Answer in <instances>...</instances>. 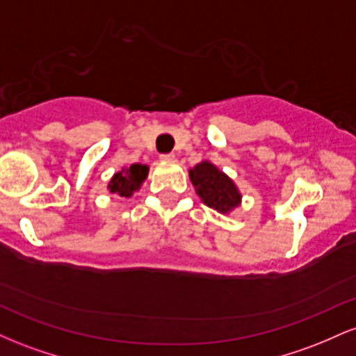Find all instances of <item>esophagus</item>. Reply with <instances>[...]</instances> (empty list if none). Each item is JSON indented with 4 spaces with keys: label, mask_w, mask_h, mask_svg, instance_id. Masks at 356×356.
Masks as SVG:
<instances>
[{
    "label": "esophagus",
    "mask_w": 356,
    "mask_h": 356,
    "mask_svg": "<svg viewBox=\"0 0 356 356\" xmlns=\"http://www.w3.org/2000/svg\"><path fill=\"white\" fill-rule=\"evenodd\" d=\"M161 159H162V161H164V162H172L174 159H175V155H174V154H162Z\"/></svg>",
    "instance_id": "34e87169"
}]
</instances>
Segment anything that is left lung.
<instances>
[{
  "instance_id": "8db88e82",
  "label": "left lung",
  "mask_w": 356,
  "mask_h": 356,
  "mask_svg": "<svg viewBox=\"0 0 356 356\" xmlns=\"http://www.w3.org/2000/svg\"><path fill=\"white\" fill-rule=\"evenodd\" d=\"M195 191L204 204L219 212H229L241 201V194L234 182L226 174L220 172L211 162H201L189 172Z\"/></svg>"
}]
</instances>
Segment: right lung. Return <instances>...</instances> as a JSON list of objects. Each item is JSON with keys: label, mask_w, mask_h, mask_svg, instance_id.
Segmentation results:
<instances>
[{"label": "right lung", "mask_w": 356, "mask_h": 356, "mask_svg": "<svg viewBox=\"0 0 356 356\" xmlns=\"http://www.w3.org/2000/svg\"><path fill=\"white\" fill-rule=\"evenodd\" d=\"M147 172H149L147 165L132 164L129 169H124L122 172L113 175L112 181L108 184V189L113 194L120 195V197H132L134 192L144 182Z\"/></svg>", "instance_id": "1"}]
</instances>
